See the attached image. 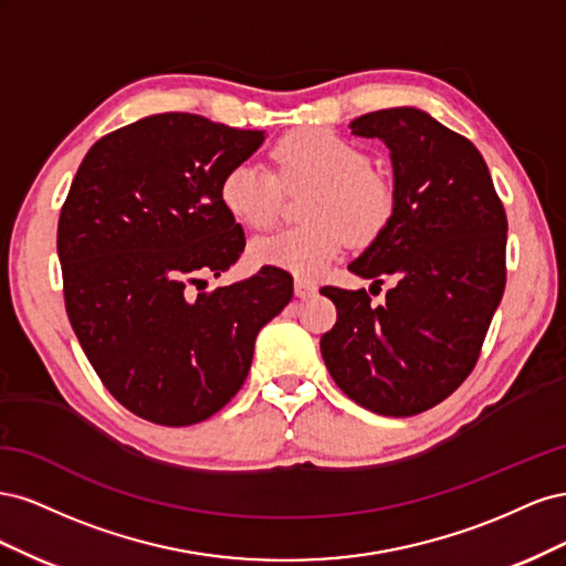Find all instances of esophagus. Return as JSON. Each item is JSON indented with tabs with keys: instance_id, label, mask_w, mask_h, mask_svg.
<instances>
[{
	"instance_id": "34e87169",
	"label": "esophagus",
	"mask_w": 566,
	"mask_h": 566,
	"mask_svg": "<svg viewBox=\"0 0 566 566\" xmlns=\"http://www.w3.org/2000/svg\"><path fill=\"white\" fill-rule=\"evenodd\" d=\"M316 293H318L316 283L306 281V279H295V295H297L300 300H310V297H314Z\"/></svg>"
}]
</instances>
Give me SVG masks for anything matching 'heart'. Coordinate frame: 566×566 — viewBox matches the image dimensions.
<instances>
[{"mask_svg":"<svg viewBox=\"0 0 566 566\" xmlns=\"http://www.w3.org/2000/svg\"><path fill=\"white\" fill-rule=\"evenodd\" d=\"M279 179L254 163L233 165L219 184L224 210L250 229H269L279 217L283 188L318 184L310 202L312 224L283 229L252 243L264 266L314 279L347 241L366 245L378 238L394 210L389 184L370 169L368 153L333 129L306 127L285 134L273 146Z\"/></svg>","mask_w":566,"mask_h":566,"instance_id":"b5f03b06","label":"heart"}]
</instances>
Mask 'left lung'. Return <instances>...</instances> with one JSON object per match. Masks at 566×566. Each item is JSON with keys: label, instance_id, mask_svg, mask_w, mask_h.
Instances as JSON below:
<instances>
[{"label": "left lung", "instance_id": "obj_1", "mask_svg": "<svg viewBox=\"0 0 566 566\" xmlns=\"http://www.w3.org/2000/svg\"><path fill=\"white\" fill-rule=\"evenodd\" d=\"M352 134L389 148L394 210L349 271L391 287H323L337 323L321 354L337 387L373 413L441 403L474 368L505 290L507 219L472 142L413 106L356 117Z\"/></svg>", "mask_w": 566, "mask_h": 566}]
</instances>
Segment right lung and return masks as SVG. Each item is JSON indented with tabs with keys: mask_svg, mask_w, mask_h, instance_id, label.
Wrapping results in <instances>:
<instances>
[{
	"mask_svg": "<svg viewBox=\"0 0 566 566\" xmlns=\"http://www.w3.org/2000/svg\"><path fill=\"white\" fill-rule=\"evenodd\" d=\"M264 139L163 113L106 134L77 169L59 219L65 312L134 416L167 427L214 416L243 387L256 333L293 300V276L273 266L200 287L245 248L219 184Z\"/></svg>",
	"mask_w": 566,
	"mask_h": 566,
	"instance_id": "1",
	"label": "right lung"
}]
</instances>
